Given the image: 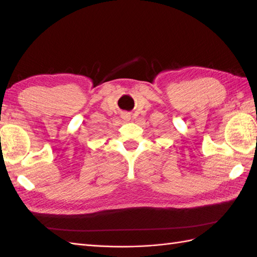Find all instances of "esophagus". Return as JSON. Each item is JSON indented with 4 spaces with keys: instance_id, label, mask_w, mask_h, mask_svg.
I'll use <instances>...</instances> for the list:
<instances>
[{
    "instance_id": "1",
    "label": "esophagus",
    "mask_w": 257,
    "mask_h": 257,
    "mask_svg": "<svg viewBox=\"0 0 257 257\" xmlns=\"http://www.w3.org/2000/svg\"><path fill=\"white\" fill-rule=\"evenodd\" d=\"M122 118L125 119V120H128V119H130V114L127 113V112H123L122 113Z\"/></svg>"
}]
</instances>
